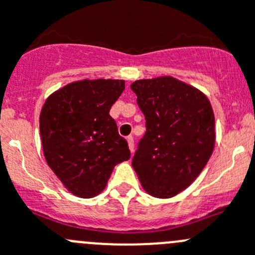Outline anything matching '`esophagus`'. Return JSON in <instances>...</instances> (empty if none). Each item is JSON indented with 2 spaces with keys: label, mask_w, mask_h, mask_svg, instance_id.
I'll return each instance as SVG.
<instances>
[{
  "label": "esophagus",
  "mask_w": 255,
  "mask_h": 255,
  "mask_svg": "<svg viewBox=\"0 0 255 255\" xmlns=\"http://www.w3.org/2000/svg\"><path fill=\"white\" fill-rule=\"evenodd\" d=\"M127 142H128V147H129L130 152L133 153V151H134V141H133V137L128 136L127 137Z\"/></svg>",
  "instance_id": "34e87169"
}]
</instances>
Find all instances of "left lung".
I'll use <instances>...</instances> for the list:
<instances>
[{
	"label": "left lung",
	"instance_id": "obj_1",
	"mask_svg": "<svg viewBox=\"0 0 255 255\" xmlns=\"http://www.w3.org/2000/svg\"><path fill=\"white\" fill-rule=\"evenodd\" d=\"M146 118L132 166L142 188L156 198H171L201 174L215 148V114L207 96L171 76L130 85Z\"/></svg>",
	"mask_w": 255,
	"mask_h": 255
}]
</instances>
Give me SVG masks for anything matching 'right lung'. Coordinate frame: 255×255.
Listing matches in <instances>:
<instances>
[{"mask_svg":"<svg viewBox=\"0 0 255 255\" xmlns=\"http://www.w3.org/2000/svg\"><path fill=\"white\" fill-rule=\"evenodd\" d=\"M125 80L84 79L50 94L39 117L43 153L73 196L93 198L105 189L114 166L130 157L111 108Z\"/></svg>","mask_w":255,"mask_h":255,"instance_id":"1","label":"right lung"}]
</instances>
